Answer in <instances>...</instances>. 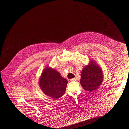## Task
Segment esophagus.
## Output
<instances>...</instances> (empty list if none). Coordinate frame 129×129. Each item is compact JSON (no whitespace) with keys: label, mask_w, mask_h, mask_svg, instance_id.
Listing matches in <instances>:
<instances>
[{"label":"esophagus","mask_w":129,"mask_h":129,"mask_svg":"<svg viewBox=\"0 0 129 129\" xmlns=\"http://www.w3.org/2000/svg\"><path fill=\"white\" fill-rule=\"evenodd\" d=\"M70 80L71 81H76V79L75 78H73V79H71Z\"/></svg>","instance_id":"34e87169"}]
</instances>
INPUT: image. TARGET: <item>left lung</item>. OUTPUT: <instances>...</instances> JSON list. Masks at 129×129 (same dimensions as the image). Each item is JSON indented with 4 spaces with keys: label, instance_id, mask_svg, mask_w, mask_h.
I'll list each match as a JSON object with an SVG mask.
<instances>
[{
    "label": "left lung",
    "instance_id": "obj_1",
    "mask_svg": "<svg viewBox=\"0 0 129 129\" xmlns=\"http://www.w3.org/2000/svg\"><path fill=\"white\" fill-rule=\"evenodd\" d=\"M103 72L101 67L92 59L81 72L80 84L85 90L92 92L96 90L103 81Z\"/></svg>",
    "mask_w": 129,
    "mask_h": 129
}]
</instances>
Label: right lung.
<instances>
[{
	"label": "right lung",
	"instance_id": "add662e5",
	"mask_svg": "<svg viewBox=\"0 0 129 129\" xmlns=\"http://www.w3.org/2000/svg\"><path fill=\"white\" fill-rule=\"evenodd\" d=\"M68 81L63 78L54 68L47 66L39 78V85L46 95L52 99H58L65 93Z\"/></svg>",
	"mask_w": 129,
	"mask_h": 129
}]
</instances>
